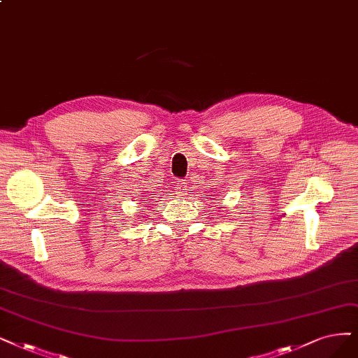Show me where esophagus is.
Masks as SVG:
<instances>
[{
    "label": "esophagus",
    "instance_id": "esophagus-1",
    "mask_svg": "<svg viewBox=\"0 0 358 358\" xmlns=\"http://www.w3.org/2000/svg\"><path fill=\"white\" fill-rule=\"evenodd\" d=\"M176 189H177V193L181 194V196L187 194V192H189V187H187V182H186V181H180V182L177 184Z\"/></svg>",
    "mask_w": 358,
    "mask_h": 358
}]
</instances>
